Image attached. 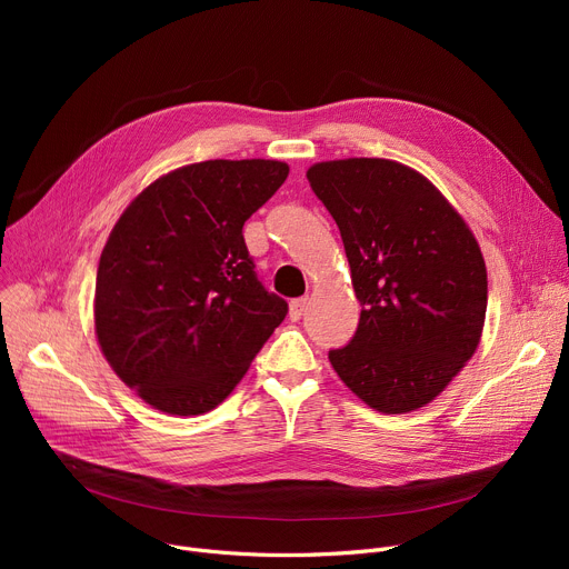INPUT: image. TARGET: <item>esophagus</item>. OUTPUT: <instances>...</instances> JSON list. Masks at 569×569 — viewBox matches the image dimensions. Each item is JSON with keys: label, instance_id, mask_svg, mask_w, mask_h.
<instances>
[{"label": "esophagus", "instance_id": "34e87169", "mask_svg": "<svg viewBox=\"0 0 569 569\" xmlns=\"http://www.w3.org/2000/svg\"><path fill=\"white\" fill-rule=\"evenodd\" d=\"M307 307H309V297H300V300H292V302H290V309H288L290 320H300V318L305 316Z\"/></svg>", "mask_w": 569, "mask_h": 569}]
</instances>
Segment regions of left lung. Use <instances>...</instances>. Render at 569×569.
Returning a JSON list of instances; mask_svg holds the SVG:
<instances>
[{"label":"left lung","mask_w":569,"mask_h":569,"mask_svg":"<svg viewBox=\"0 0 569 569\" xmlns=\"http://www.w3.org/2000/svg\"><path fill=\"white\" fill-rule=\"evenodd\" d=\"M307 179L341 230L360 325L330 350L339 378L378 412L433 401L466 367L487 316L475 234L417 170L390 159L322 161Z\"/></svg>","instance_id":"obj_1"}]
</instances>
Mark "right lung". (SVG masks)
Listing matches in <instances>:
<instances>
[{"instance_id": "1", "label": "right lung", "mask_w": 569, "mask_h": 569, "mask_svg": "<svg viewBox=\"0 0 569 569\" xmlns=\"http://www.w3.org/2000/svg\"><path fill=\"white\" fill-rule=\"evenodd\" d=\"M288 170L264 159L191 163L114 223L94 327L108 365L144 403L184 417L217 408L283 322L288 305L258 281L242 228Z\"/></svg>"}]
</instances>
